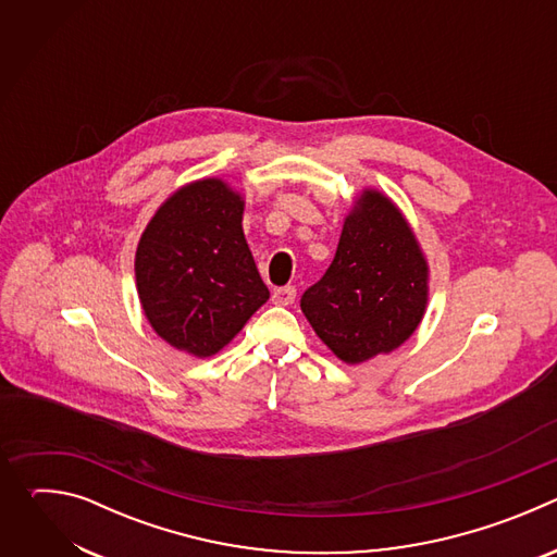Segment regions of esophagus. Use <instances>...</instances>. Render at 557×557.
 Wrapping results in <instances>:
<instances>
[{
    "label": "esophagus",
    "mask_w": 557,
    "mask_h": 557,
    "mask_svg": "<svg viewBox=\"0 0 557 557\" xmlns=\"http://www.w3.org/2000/svg\"><path fill=\"white\" fill-rule=\"evenodd\" d=\"M297 288L295 286H280L273 290V301L280 306H290L295 301Z\"/></svg>",
    "instance_id": "obj_1"
}]
</instances>
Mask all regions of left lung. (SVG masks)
I'll return each instance as SVG.
<instances>
[{
    "mask_svg": "<svg viewBox=\"0 0 557 557\" xmlns=\"http://www.w3.org/2000/svg\"><path fill=\"white\" fill-rule=\"evenodd\" d=\"M428 262L404 213L366 189L348 213L324 277L301 295V312L346 363L399 348L423 320Z\"/></svg>",
    "mask_w": 557,
    "mask_h": 557,
    "instance_id": "left-lung-1",
    "label": "left lung"
}]
</instances>
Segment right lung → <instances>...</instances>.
Returning <instances> with one entry per match:
<instances>
[{"label": "right lung", "mask_w": 557, "mask_h": 557, "mask_svg": "<svg viewBox=\"0 0 557 557\" xmlns=\"http://www.w3.org/2000/svg\"><path fill=\"white\" fill-rule=\"evenodd\" d=\"M245 200L218 178L178 189L136 249V288L151 329L194 357L222 350L269 299L243 231Z\"/></svg>", "instance_id": "add662e5"}]
</instances>
